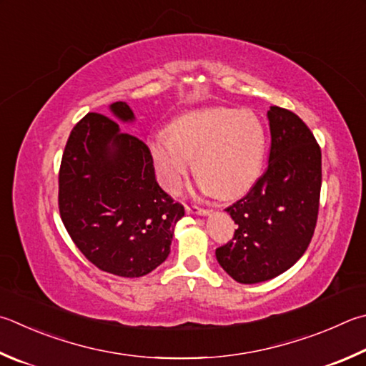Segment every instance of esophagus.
<instances>
[{
  "instance_id": "obj_1",
  "label": "esophagus",
  "mask_w": 366,
  "mask_h": 366,
  "mask_svg": "<svg viewBox=\"0 0 366 366\" xmlns=\"http://www.w3.org/2000/svg\"><path fill=\"white\" fill-rule=\"evenodd\" d=\"M185 212H187V214L204 216V214H208V209L202 208V206H198V204H187L185 206Z\"/></svg>"
}]
</instances>
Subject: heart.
<instances>
[{
  "instance_id": "obj_1",
  "label": "heart",
  "mask_w": 366,
  "mask_h": 366,
  "mask_svg": "<svg viewBox=\"0 0 366 366\" xmlns=\"http://www.w3.org/2000/svg\"><path fill=\"white\" fill-rule=\"evenodd\" d=\"M149 150L158 182L177 194L194 169L203 190L224 200L248 192L261 172L265 157L264 126L252 112L206 109L184 117L168 132H157Z\"/></svg>"
}]
</instances>
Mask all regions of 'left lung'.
Instances as JSON below:
<instances>
[{
  "instance_id": "1",
  "label": "left lung",
  "mask_w": 366,
  "mask_h": 366,
  "mask_svg": "<svg viewBox=\"0 0 366 366\" xmlns=\"http://www.w3.org/2000/svg\"><path fill=\"white\" fill-rule=\"evenodd\" d=\"M269 166L249 192L230 204L234 238L216 249L238 283H259L297 262L314 237L320 206L322 150L301 118L282 107L267 112Z\"/></svg>"
}]
</instances>
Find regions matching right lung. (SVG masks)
I'll use <instances>...</instances> for the list:
<instances>
[{"label":"right lung","instance_id":"obj_1","mask_svg":"<svg viewBox=\"0 0 366 366\" xmlns=\"http://www.w3.org/2000/svg\"><path fill=\"white\" fill-rule=\"evenodd\" d=\"M122 122L134 114L110 105ZM59 212L73 243L97 269L142 277L166 261L184 206L158 185L150 150L101 114L71 129L59 169Z\"/></svg>","mask_w":366,"mask_h":366}]
</instances>
